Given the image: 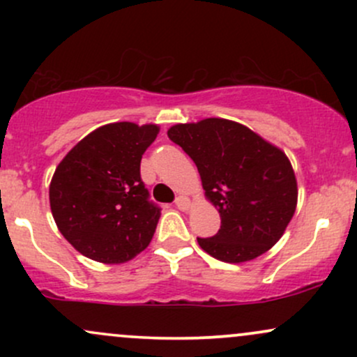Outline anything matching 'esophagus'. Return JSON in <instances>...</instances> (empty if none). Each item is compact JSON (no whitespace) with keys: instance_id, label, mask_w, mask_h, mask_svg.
Masks as SVG:
<instances>
[{"instance_id":"34e87169","label":"esophagus","mask_w":357,"mask_h":357,"mask_svg":"<svg viewBox=\"0 0 357 357\" xmlns=\"http://www.w3.org/2000/svg\"><path fill=\"white\" fill-rule=\"evenodd\" d=\"M174 204L179 208V210H188V208H190L191 202L186 198V196H178V198H176Z\"/></svg>"}]
</instances>
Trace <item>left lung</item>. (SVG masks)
Returning a JSON list of instances; mask_svg holds the SVG:
<instances>
[{"label": "left lung", "instance_id": "1", "mask_svg": "<svg viewBox=\"0 0 357 357\" xmlns=\"http://www.w3.org/2000/svg\"><path fill=\"white\" fill-rule=\"evenodd\" d=\"M167 136L195 161L203 190L218 206V233L198 238L204 252L240 264L280 240L297 204L296 174L280 149L227 119L173 126Z\"/></svg>", "mask_w": 357, "mask_h": 357}]
</instances>
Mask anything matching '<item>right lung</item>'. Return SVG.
<instances>
[{
    "label": "right lung",
    "mask_w": 357,
    "mask_h": 357,
    "mask_svg": "<svg viewBox=\"0 0 357 357\" xmlns=\"http://www.w3.org/2000/svg\"><path fill=\"white\" fill-rule=\"evenodd\" d=\"M159 127L116 122L84 137L50 183L56 227L82 255L122 264L153 238L161 208L141 178V159Z\"/></svg>",
    "instance_id": "1"
}]
</instances>
